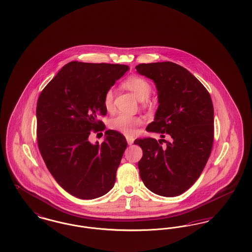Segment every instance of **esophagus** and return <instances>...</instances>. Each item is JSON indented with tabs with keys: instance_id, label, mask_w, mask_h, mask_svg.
Here are the masks:
<instances>
[{
	"instance_id": "obj_1",
	"label": "esophagus",
	"mask_w": 252,
	"mask_h": 252,
	"mask_svg": "<svg viewBox=\"0 0 252 252\" xmlns=\"http://www.w3.org/2000/svg\"><path fill=\"white\" fill-rule=\"evenodd\" d=\"M126 139L127 144H129V145H131V144L134 143V138L131 137V136H126Z\"/></svg>"
}]
</instances>
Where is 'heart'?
<instances>
[{
  "instance_id": "heart-1",
  "label": "heart",
  "mask_w": 252,
  "mask_h": 252,
  "mask_svg": "<svg viewBox=\"0 0 252 252\" xmlns=\"http://www.w3.org/2000/svg\"><path fill=\"white\" fill-rule=\"evenodd\" d=\"M126 88L131 91L140 101H144L150 95L152 88L150 83L145 80L143 77L133 76L128 78L125 82ZM113 97L114 93L113 90H108L104 97V105L105 108L108 110H111L113 108ZM143 123L142 118L137 116H132L126 113H120L110 121L109 126L111 129L115 131L121 132L126 135H131L135 133L138 126Z\"/></svg>"
}]
</instances>
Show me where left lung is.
<instances>
[{
	"label": "left lung",
	"instance_id": "1",
	"mask_svg": "<svg viewBox=\"0 0 252 252\" xmlns=\"http://www.w3.org/2000/svg\"><path fill=\"white\" fill-rule=\"evenodd\" d=\"M137 72L156 85L155 118L146 130L161 139H137L143 149L140 177L151 192L166 197L187 191L201 175L214 143V106L211 95L191 72L173 62L143 63ZM170 141L165 146L163 138Z\"/></svg>",
	"mask_w": 252,
	"mask_h": 252
}]
</instances>
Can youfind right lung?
Returning <instances> with one entry per match:
<instances>
[{
    "mask_svg": "<svg viewBox=\"0 0 252 252\" xmlns=\"http://www.w3.org/2000/svg\"><path fill=\"white\" fill-rule=\"evenodd\" d=\"M129 70L122 64L72 61L49 82L36 104L37 144L57 182L80 199L100 197L113 187L127 146L126 138L108 129L102 144L89 141L91 130L105 129L104 97Z\"/></svg>",
    "mask_w": 252,
    "mask_h": 252,
    "instance_id": "right-lung-1",
    "label": "right lung"
}]
</instances>
